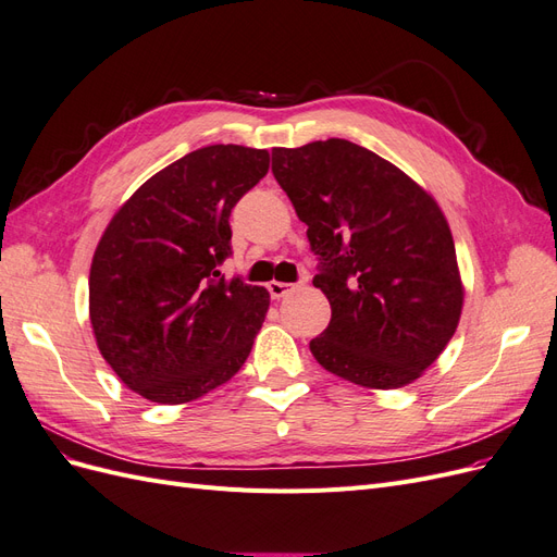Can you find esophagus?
<instances>
[{
    "mask_svg": "<svg viewBox=\"0 0 557 557\" xmlns=\"http://www.w3.org/2000/svg\"><path fill=\"white\" fill-rule=\"evenodd\" d=\"M267 290H269V295H272L274 299H281V297H285L288 293H293V285L290 283H283V281H269L267 283Z\"/></svg>",
    "mask_w": 557,
    "mask_h": 557,
    "instance_id": "esophagus-1",
    "label": "esophagus"
}]
</instances>
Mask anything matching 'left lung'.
<instances>
[{
  "label": "left lung",
  "mask_w": 557,
  "mask_h": 557,
  "mask_svg": "<svg viewBox=\"0 0 557 557\" xmlns=\"http://www.w3.org/2000/svg\"><path fill=\"white\" fill-rule=\"evenodd\" d=\"M272 172L320 256L332 320L313 358L393 391L425 374L460 323L465 285L446 215L399 166L346 139L274 148Z\"/></svg>",
  "instance_id": "1"
}]
</instances>
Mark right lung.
I'll return each mask as SVG.
<instances>
[{"instance_id": "right-lung-1", "label": "right lung", "mask_w": 557, "mask_h": 557, "mask_svg": "<svg viewBox=\"0 0 557 557\" xmlns=\"http://www.w3.org/2000/svg\"><path fill=\"white\" fill-rule=\"evenodd\" d=\"M267 170L264 148L205 146L113 213L90 264V323L129 391L185 404L244 367L269 293L221 276L218 264L230 256L234 205Z\"/></svg>"}]
</instances>
